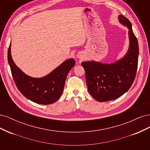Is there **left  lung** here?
<instances>
[{
	"label": "left lung",
	"instance_id": "obj_1",
	"mask_svg": "<svg viewBox=\"0 0 150 150\" xmlns=\"http://www.w3.org/2000/svg\"><path fill=\"white\" fill-rule=\"evenodd\" d=\"M119 21L129 29V47L126 56L114 64L83 62L86 84L90 94L99 102L114 100L121 96L132 86L137 74L139 47L130 21L120 15Z\"/></svg>",
	"mask_w": 150,
	"mask_h": 150
}]
</instances>
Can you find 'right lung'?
I'll list each match as a JSON object with an SVG mask.
<instances>
[{
    "label": "right lung",
    "instance_id": "add662e5",
    "mask_svg": "<svg viewBox=\"0 0 150 150\" xmlns=\"http://www.w3.org/2000/svg\"><path fill=\"white\" fill-rule=\"evenodd\" d=\"M11 46L8 49L7 59L13 81L21 94L29 100L40 104H50L60 98L64 87L66 77L76 62L70 59L64 62L47 76L33 78L25 74L13 62Z\"/></svg>",
    "mask_w": 150,
    "mask_h": 150
}]
</instances>
